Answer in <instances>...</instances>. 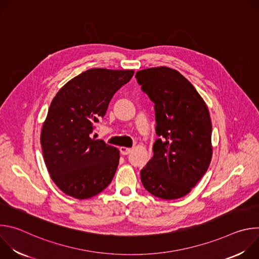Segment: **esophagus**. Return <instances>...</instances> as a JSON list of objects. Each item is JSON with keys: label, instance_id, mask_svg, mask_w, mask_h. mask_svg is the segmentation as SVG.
Returning a JSON list of instances; mask_svg holds the SVG:
<instances>
[{"label": "esophagus", "instance_id": "obj_1", "mask_svg": "<svg viewBox=\"0 0 259 259\" xmlns=\"http://www.w3.org/2000/svg\"><path fill=\"white\" fill-rule=\"evenodd\" d=\"M131 151H132V149H130V147H126V146L120 147V152L122 155H128L131 153Z\"/></svg>", "mask_w": 259, "mask_h": 259}]
</instances>
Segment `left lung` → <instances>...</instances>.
Returning <instances> with one entry per match:
<instances>
[{"mask_svg":"<svg viewBox=\"0 0 259 259\" xmlns=\"http://www.w3.org/2000/svg\"><path fill=\"white\" fill-rule=\"evenodd\" d=\"M136 79L156 110L154 156L140 171L144 189L175 200L188 195L212 159V123L206 102L179 71L167 66L138 70Z\"/></svg>","mask_w":259,"mask_h":259,"instance_id":"1","label":"left lung"}]
</instances>
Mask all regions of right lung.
I'll list each match as a JSON object with an SVG mask.
<instances>
[{"mask_svg":"<svg viewBox=\"0 0 259 259\" xmlns=\"http://www.w3.org/2000/svg\"><path fill=\"white\" fill-rule=\"evenodd\" d=\"M133 75V69L91 68L69 80L53 98L41 144L50 177L65 195L89 199L112 182L120 152L90 134L114 94Z\"/></svg>","mask_w":259,"mask_h":259,"instance_id":"1","label":"right lung"}]
</instances>
